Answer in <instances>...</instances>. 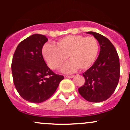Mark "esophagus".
Wrapping results in <instances>:
<instances>
[{"label":"esophagus","mask_w":130,"mask_h":130,"mask_svg":"<svg viewBox=\"0 0 130 130\" xmlns=\"http://www.w3.org/2000/svg\"><path fill=\"white\" fill-rule=\"evenodd\" d=\"M74 77V75H66V77L67 78H73Z\"/></svg>","instance_id":"34e87169"}]
</instances>
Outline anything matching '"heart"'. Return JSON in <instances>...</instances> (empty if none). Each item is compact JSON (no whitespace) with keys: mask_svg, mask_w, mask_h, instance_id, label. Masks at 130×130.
I'll return each instance as SVG.
<instances>
[{"mask_svg":"<svg viewBox=\"0 0 130 130\" xmlns=\"http://www.w3.org/2000/svg\"><path fill=\"white\" fill-rule=\"evenodd\" d=\"M99 44L94 36L69 35L60 39L55 45L45 44L42 49L43 58L48 66L57 69L68 55L70 60L61 68L64 73H72L77 69L85 70L92 66L98 58Z\"/></svg>","mask_w":130,"mask_h":130,"instance_id":"obj_1","label":"heart"}]
</instances>
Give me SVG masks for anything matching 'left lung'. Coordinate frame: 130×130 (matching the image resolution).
<instances>
[{"label":"left lung","mask_w":130,"mask_h":130,"mask_svg":"<svg viewBox=\"0 0 130 130\" xmlns=\"http://www.w3.org/2000/svg\"><path fill=\"white\" fill-rule=\"evenodd\" d=\"M97 39L100 53L94 65L83 73L85 84L78 92L86 100L99 103L107 100L113 94L118 84L120 65L118 55L107 38L95 32H87Z\"/></svg>","instance_id":"left-lung-1"}]
</instances>
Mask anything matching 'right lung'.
I'll return each instance as SVG.
<instances>
[{"instance_id": "1", "label": "right lung", "mask_w": 130, "mask_h": 130, "mask_svg": "<svg viewBox=\"0 0 130 130\" xmlns=\"http://www.w3.org/2000/svg\"><path fill=\"white\" fill-rule=\"evenodd\" d=\"M46 36L35 34L22 41L12 61L13 81L19 95L29 102L40 103L49 99L64 78L47 66L42 48Z\"/></svg>"}]
</instances>
